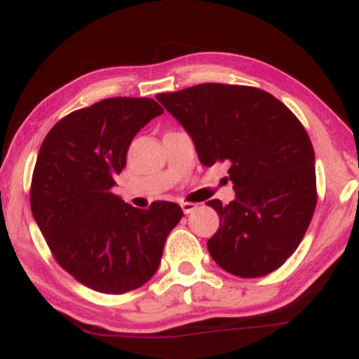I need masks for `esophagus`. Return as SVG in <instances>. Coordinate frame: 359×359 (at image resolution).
Listing matches in <instances>:
<instances>
[{"label": "esophagus", "instance_id": "1", "mask_svg": "<svg viewBox=\"0 0 359 359\" xmlns=\"http://www.w3.org/2000/svg\"><path fill=\"white\" fill-rule=\"evenodd\" d=\"M180 208H182L184 214H191L197 209V204H192V203H182L180 204Z\"/></svg>", "mask_w": 359, "mask_h": 359}]
</instances>
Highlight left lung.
<instances>
[{"instance_id":"obj_1","label":"left lung","mask_w":359,"mask_h":359,"mask_svg":"<svg viewBox=\"0 0 359 359\" xmlns=\"http://www.w3.org/2000/svg\"><path fill=\"white\" fill-rule=\"evenodd\" d=\"M156 100L192 138L201 163H229L234 199L209 201L219 229L208 241L222 270L257 278L297 250L314 214L316 156L283 102L248 86L199 84Z\"/></svg>"}]
</instances>
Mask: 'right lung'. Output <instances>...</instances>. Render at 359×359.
<instances>
[{"mask_svg": "<svg viewBox=\"0 0 359 359\" xmlns=\"http://www.w3.org/2000/svg\"><path fill=\"white\" fill-rule=\"evenodd\" d=\"M162 113L148 97H111L62 118L40 147L32 214L57 263L93 290L125 294L147 283L184 214L167 201L137 209L111 192L131 140Z\"/></svg>", "mask_w": 359, "mask_h": 359, "instance_id": "right-lung-1", "label": "right lung"}]
</instances>
